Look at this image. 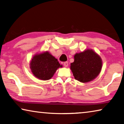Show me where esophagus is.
Wrapping results in <instances>:
<instances>
[{
	"mask_svg": "<svg viewBox=\"0 0 124 124\" xmlns=\"http://www.w3.org/2000/svg\"><path fill=\"white\" fill-rule=\"evenodd\" d=\"M63 66H64V67H68V62H64L63 63Z\"/></svg>",
	"mask_w": 124,
	"mask_h": 124,
	"instance_id": "34e87169",
	"label": "esophagus"
}]
</instances>
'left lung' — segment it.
<instances>
[{
    "instance_id": "left-lung-1",
    "label": "left lung",
    "mask_w": 124,
    "mask_h": 124,
    "mask_svg": "<svg viewBox=\"0 0 124 124\" xmlns=\"http://www.w3.org/2000/svg\"><path fill=\"white\" fill-rule=\"evenodd\" d=\"M74 62L71 63V70L76 80L81 82H90L100 72L102 61L92 49H87L74 56Z\"/></svg>"
}]
</instances>
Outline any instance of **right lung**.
Returning a JSON list of instances; mask_svg holds the SVG:
<instances>
[{
    "instance_id": "obj_1",
    "label": "right lung",
    "mask_w": 124,
    "mask_h": 124,
    "mask_svg": "<svg viewBox=\"0 0 124 124\" xmlns=\"http://www.w3.org/2000/svg\"><path fill=\"white\" fill-rule=\"evenodd\" d=\"M61 67L58 60L48 52L35 55L30 63L33 75L42 80L51 79L56 70Z\"/></svg>"
}]
</instances>
